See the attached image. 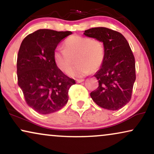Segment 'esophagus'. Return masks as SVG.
Masks as SVG:
<instances>
[{
    "mask_svg": "<svg viewBox=\"0 0 154 154\" xmlns=\"http://www.w3.org/2000/svg\"><path fill=\"white\" fill-rule=\"evenodd\" d=\"M82 82H84V79H77V82H78V83Z\"/></svg>",
    "mask_w": 154,
    "mask_h": 154,
    "instance_id": "esophagus-1",
    "label": "esophagus"
}]
</instances>
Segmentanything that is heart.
Wrapping results in <instances>:
<instances>
[{
  "instance_id": "heart-1",
  "label": "heart",
  "mask_w": 154,
  "mask_h": 154,
  "mask_svg": "<svg viewBox=\"0 0 154 154\" xmlns=\"http://www.w3.org/2000/svg\"><path fill=\"white\" fill-rule=\"evenodd\" d=\"M105 46L102 41L87 36L73 35L65 41L64 48L53 53V60L62 72L70 68L75 59V66L68 71L69 76L82 77L101 68L105 60Z\"/></svg>"
}]
</instances>
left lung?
Listing matches in <instances>:
<instances>
[{"label":"left lung","instance_id":"1","mask_svg":"<svg viewBox=\"0 0 154 154\" xmlns=\"http://www.w3.org/2000/svg\"><path fill=\"white\" fill-rule=\"evenodd\" d=\"M85 36L103 42L105 60L94 77L98 87L90 94L100 107L117 110L129 103L136 79L135 59L128 41L121 33L106 27L85 30Z\"/></svg>","mask_w":154,"mask_h":154}]
</instances>
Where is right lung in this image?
<instances>
[{"mask_svg":"<svg viewBox=\"0 0 154 154\" xmlns=\"http://www.w3.org/2000/svg\"><path fill=\"white\" fill-rule=\"evenodd\" d=\"M71 32L38 29L22 41L17 54V83L26 104L46 115L64 107L68 91L75 81L55 64L53 53L59 43Z\"/></svg>","mask_w":154,"mask_h":154,"instance_id":"1","label":"right lung"}]
</instances>
